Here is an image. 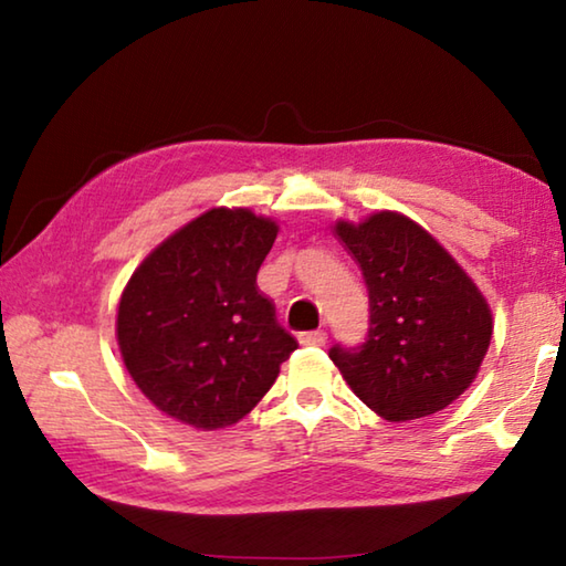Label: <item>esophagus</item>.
Returning a JSON list of instances; mask_svg holds the SVG:
<instances>
[{
	"instance_id": "obj_1",
	"label": "esophagus",
	"mask_w": 566,
	"mask_h": 566,
	"mask_svg": "<svg viewBox=\"0 0 566 566\" xmlns=\"http://www.w3.org/2000/svg\"><path fill=\"white\" fill-rule=\"evenodd\" d=\"M300 344H304V347H324V344H327V332H324V329L302 332Z\"/></svg>"
}]
</instances>
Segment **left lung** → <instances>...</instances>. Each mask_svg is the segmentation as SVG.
Returning a JSON list of instances; mask_svg holds the SVG:
<instances>
[{
	"label": "left lung",
	"mask_w": 566,
	"mask_h": 566,
	"mask_svg": "<svg viewBox=\"0 0 566 566\" xmlns=\"http://www.w3.org/2000/svg\"><path fill=\"white\" fill-rule=\"evenodd\" d=\"M334 232L369 292L359 347L334 344L354 395L389 421L429 417L472 385L492 339L490 304L452 254L417 222L377 212Z\"/></svg>",
	"instance_id": "1"
}]
</instances>
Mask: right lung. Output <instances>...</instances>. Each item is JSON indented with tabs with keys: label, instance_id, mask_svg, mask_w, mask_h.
<instances>
[{
	"label": "right lung",
	"instance_id": "obj_1",
	"mask_svg": "<svg viewBox=\"0 0 566 566\" xmlns=\"http://www.w3.org/2000/svg\"><path fill=\"white\" fill-rule=\"evenodd\" d=\"M276 229L249 209H209L132 274L117 342L134 385L165 415L197 429L234 424L296 349L256 286Z\"/></svg>",
	"mask_w": 566,
	"mask_h": 566
}]
</instances>
